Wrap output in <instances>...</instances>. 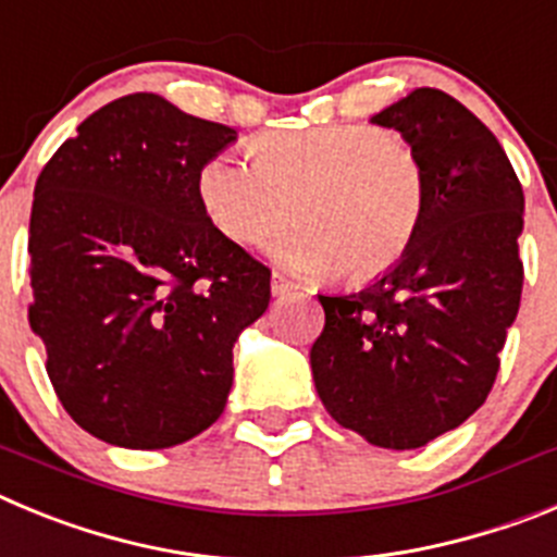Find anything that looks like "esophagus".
<instances>
[{
    "instance_id": "esophagus-1",
    "label": "esophagus",
    "mask_w": 557,
    "mask_h": 557,
    "mask_svg": "<svg viewBox=\"0 0 557 557\" xmlns=\"http://www.w3.org/2000/svg\"><path fill=\"white\" fill-rule=\"evenodd\" d=\"M290 290H297V283H290L288 277H283V274L274 272L272 274V294H274V297H283V294H290Z\"/></svg>"
}]
</instances>
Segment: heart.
<instances>
[{
	"label": "heart",
	"mask_w": 557,
	"mask_h": 557,
	"mask_svg": "<svg viewBox=\"0 0 557 557\" xmlns=\"http://www.w3.org/2000/svg\"><path fill=\"white\" fill-rule=\"evenodd\" d=\"M244 154H210L197 199L224 238L267 242L294 210L302 224L272 247L290 272L372 280L405 258L428 205V172L410 144L372 124L263 135Z\"/></svg>",
	"instance_id": "1"
}]
</instances>
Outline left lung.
<instances>
[{
    "instance_id": "8db88e82",
    "label": "left lung",
    "mask_w": 557,
    "mask_h": 557,
    "mask_svg": "<svg viewBox=\"0 0 557 557\" xmlns=\"http://www.w3.org/2000/svg\"><path fill=\"white\" fill-rule=\"evenodd\" d=\"M428 172L413 244L383 277L322 297L313 383L341 428L385 449H416L463 424L488 397L524 269L522 183L488 127L438 88L380 110Z\"/></svg>"
}]
</instances>
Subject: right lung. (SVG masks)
Segmentation results:
<instances>
[{
	"label": "right lung",
	"instance_id": "obj_1",
	"mask_svg": "<svg viewBox=\"0 0 557 557\" xmlns=\"http://www.w3.org/2000/svg\"><path fill=\"white\" fill-rule=\"evenodd\" d=\"M235 135L129 94L38 174L29 327L66 413L99 441L174 447L227 405L233 344L272 299V272L208 222L194 185Z\"/></svg>",
	"mask_w": 557,
	"mask_h": 557
}]
</instances>
